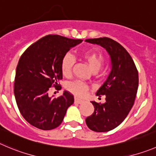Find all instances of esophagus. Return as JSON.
<instances>
[{"label": "esophagus", "instance_id": "obj_1", "mask_svg": "<svg viewBox=\"0 0 156 156\" xmlns=\"http://www.w3.org/2000/svg\"><path fill=\"white\" fill-rule=\"evenodd\" d=\"M75 103H78V104H81L82 103H83V99H78V98H75Z\"/></svg>", "mask_w": 156, "mask_h": 156}]
</instances>
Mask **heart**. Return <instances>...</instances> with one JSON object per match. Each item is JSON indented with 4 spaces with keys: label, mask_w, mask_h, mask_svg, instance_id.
I'll use <instances>...</instances> for the list:
<instances>
[{
    "label": "heart",
    "mask_w": 156,
    "mask_h": 156,
    "mask_svg": "<svg viewBox=\"0 0 156 156\" xmlns=\"http://www.w3.org/2000/svg\"><path fill=\"white\" fill-rule=\"evenodd\" d=\"M82 58L88 63L89 66L93 72L99 70L103 66L104 62V57L100 51L97 50H87L81 53ZM74 64V58L72 55L66 53L61 60L60 69L61 73L64 76H70L72 68ZM66 88L77 96H83L87 94L89 87L87 83L80 80H76L69 83L66 86Z\"/></svg>",
    "instance_id": "heart-1"
}]
</instances>
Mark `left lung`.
Segmentation results:
<instances>
[{
    "label": "left lung",
    "mask_w": 156,
    "mask_h": 156,
    "mask_svg": "<svg viewBox=\"0 0 156 156\" xmlns=\"http://www.w3.org/2000/svg\"><path fill=\"white\" fill-rule=\"evenodd\" d=\"M87 42L104 47L109 53L112 70L96 95H106V103L92 101L94 112L86 119L89 129L102 133L113 129L122 122L131 110L139 86L134 61L121 44L109 37L87 39Z\"/></svg>",
    "instance_id": "8db88e82"
}]
</instances>
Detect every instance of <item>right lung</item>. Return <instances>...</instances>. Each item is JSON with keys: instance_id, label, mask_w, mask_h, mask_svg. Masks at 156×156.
Instances as JSON below:
<instances>
[{"instance_id": "right-lung-1", "label": "right lung", "mask_w": 156, "mask_h": 156, "mask_svg": "<svg viewBox=\"0 0 156 156\" xmlns=\"http://www.w3.org/2000/svg\"><path fill=\"white\" fill-rule=\"evenodd\" d=\"M82 41L47 35L21 55L16 69L14 93L20 112L30 125L50 130L63 122L68 107L73 103V96L64 91L62 96L53 98L48 91L52 87L61 89L59 81L63 79L62 59L71 47Z\"/></svg>"}]
</instances>
